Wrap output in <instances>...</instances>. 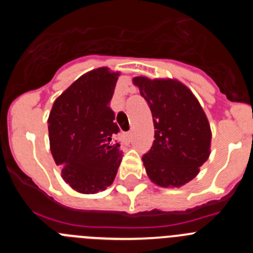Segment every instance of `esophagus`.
I'll list each match as a JSON object with an SVG mask.
<instances>
[{
    "mask_svg": "<svg viewBox=\"0 0 253 253\" xmlns=\"http://www.w3.org/2000/svg\"><path fill=\"white\" fill-rule=\"evenodd\" d=\"M125 139L128 140V142H130V140H131V131H129V133L125 134Z\"/></svg>",
    "mask_w": 253,
    "mask_h": 253,
    "instance_id": "obj_1",
    "label": "esophagus"
}]
</instances>
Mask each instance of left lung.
Returning a JSON list of instances; mask_svg holds the SVG:
<instances>
[{
    "instance_id": "left-lung-1",
    "label": "left lung",
    "mask_w": 253,
    "mask_h": 253,
    "mask_svg": "<svg viewBox=\"0 0 253 253\" xmlns=\"http://www.w3.org/2000/svg\"><path fill=\"white\" fill-rule=\"evenodd\" d=\"M151 109L154 140L142 157L154 184L178 187L193 180L210 154V125L185 84L173 80L134 77Z\"/></svg>"
}]
</instances>
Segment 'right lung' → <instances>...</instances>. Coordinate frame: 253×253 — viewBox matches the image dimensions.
I'll return each mask as SVG.
<instances>
[{"label":"right lung","instance_id":"1","mask_svg":"<svg viewBox=\"0 0 253 253\" xmlns=\"http://www.w3.org/2000/svg\"><path fill=\"white\" fill-rule=\"evenodd\" d=\"M119 73L97 68L73 82L53 104L48 119L50 151L62 177L82 194L113 184L123 152L110 100Z\"/></svg>","mask_w":253,"mask_h":253}]
</instances>
